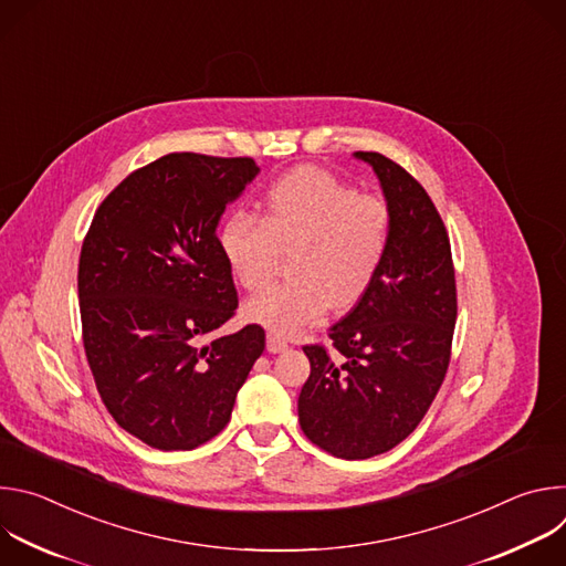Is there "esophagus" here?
<instances>
[{
    "instance_id": "esophagus-1",
    "label": "esophagus",
    "mask_w": 566,
    "mask_h": 566,
    "mask_svg": "<svg viewBox=\"0 0 566 566\" xmlns=\"http://www.w3.org/2000/svg\"><path fill=\"white\" fill-rule=\"evenodd\" d=\"M266 349H269L271 354H280V352L289 349V345H286V340H284L282 336L269 332V334H266Z\"/></svg>"
}]
</instances>
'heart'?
I'll return each mask as SVG.
<instances>
[{
	"mask_svg": "<svg viewBox=\"0 0 566 566\" xmlns=\"http://www.w3.org/2000/svg\"><path fill=\"white\" fill-rule=\"evenodd\" d=\"M394 234L385 197L358 192L322 168H297L277 179L262 199L260 221L230 214L219 249L232 277L260 291L275 275L280 253H293V280L271 284L247 304V315L277 336L315 325L332 308L356 304L378 277Z\"/></svg>",
	"mask_w": 566,
	"mask_h": 566,
	"instance_id": "1",
	"label": "heart"
}]
</instances>
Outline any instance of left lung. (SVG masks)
I'll return each instance as SVG.
<instances>
[{"instance_id":"obj_1","label":"left lung","mask_w":566,"mask_h":566,"mask_svg":"<svg viewBox=\"0 0 566 566\" xmlns=\"http://www.w3.org/2000/svg\"><path fill=\"white\" fill-rule=\"evenodd\" d=\"M394 212L387 260L371 289L304 345L311 374L297 398L300 428L340 459H369L408 439L446 378L457 322L450 237L426 188L396 160L356 151Z\"/></svg>"}]
</instances>
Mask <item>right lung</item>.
<instances>
[{"mask_svg":"<svg viewBox=\"0 0 566 566\" xmlns=\"http://www.w3.org/2000/svg\"><path fill=\"white\" fill-rule=\"evenodd\" d=\"M255 175L251 156L166 154L125 177L85 234V356L107 412L149 448L217 437L264 352L260 325L203 340L239 306L217 223Z\"/></svg>","mask_w":566,"mask_h":566,"instance_id":"right-lung-1","label":"right lung"}]
</instances>
